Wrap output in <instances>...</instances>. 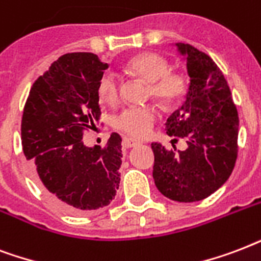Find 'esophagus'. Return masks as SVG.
<instances>
[{
    "label": "esophagus",
    "mask_w": 261,
    "mask_h": 261,
    "mask_svg": "<svg viewBox=\"0 0 261 261\" xmlns=\"http://www.w3.org/2000/svg\"><path fill=\"white\" fill-rule=\"evenodd\" d=\"M140 143L136 140H133V139H124V141H122V147L124 148H132V147H136V145H139Z\"/></svg>",
    "instance_id": "obj_1"
}]
</instances>
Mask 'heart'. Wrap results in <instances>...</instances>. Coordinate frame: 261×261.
Masks as SVG:
<instances>
[{"instance_id": "heart-1", "label": "heart", "mask_w": 261, "mask_h": 261, "mask_svg": "<svg viewBox=\"0 0 261 261\" xmlns=\"http://www.w3.org/2000/svg\"><path fill=\"white\" fill-rule=\"evenodd\" d=\"M130 74L148 83L147 96L153 98L165 108H174L187 94V80L182 74L170 70L166 58L156 53H143L126 64ZM99 98L113 105L120 98V86L116 76L103 74L98 83ZM158 120V110L153 105L140 108H128L116 117L114 126L133 139H141L151 132Z\"/></svg>"}]
</instances>
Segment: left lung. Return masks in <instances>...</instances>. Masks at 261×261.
<instances>
[{
	"label": "left lung",
	"instance_id": "8db88e82",
	"mask_svg": "<svg viewBox=\"0 0 261 261\" xmlns=\"http://www.w3.org/2000/svg\"><path fill=\"white\" fill-rule=\"evenodd\" d=\"M187 54L191 77L187 100L166 122L169 136L185 139L188 148L167 149L152 143L153 181L163 196L193 203L218 191L231 174L238 153V113L225 76L213 58L191 44Z\"/></svg>",
	"mask_w": 261,
	"mask_h": 261
}]
</instances>
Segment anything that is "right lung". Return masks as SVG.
<instances>
[{"instance_id": "right-lung-1", "label": "right lung", "mask_w": 261, "mask_h": 261, "mask_svg": "<svg viewBox=\"0 0 261 261\" xmlns=\"http://www.w3.org/2000/svg\"><path fill=\"white\" fill-rule=\"evenodd\" d=\"M106 68L94 53L64 54L36 79L24 106V155L48 199L72 215L110 204L120 185V135L105 147L82 140L100 120L98 83Z\"/></svg>"}]
</instances>
